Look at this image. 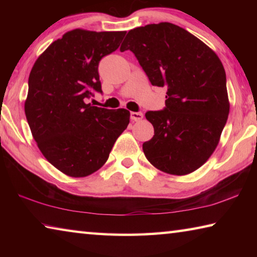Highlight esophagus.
I'll use <instances>...</instances> for the list:
<instances>
[{"mask_svg": "<svg viewBox=\"0 0 257 257\" xmlns=\"http://www.w3.org/2000/svg\"><path fill=\"white\" fill-rule=\"evenodd\" d=\"M144 118V114L142 112H132L130 113V119L133 121H141Z\"/></svg>", "mask_w": 257, "mask_h": 257, "instance_id": "obj_1", "label": "esophagus"}]
</instances>
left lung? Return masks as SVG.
Returning <instances> with one entry per match:
<instances>
[{"mask_svg":"<svg viewBox=\"0 0 257 257\" xmlns=\"http://www.w3.org/2000/svg\"><path fill=\"white\" fill-rule=\"evenodd\" d=\"M127 50L152 85L167 87L165 107L145 114L154 127L153 138L143 144L146 159L170 175L197 170L219 144L229 114L220 59L201 40L170 23L130 30L120 47Z\"/></svg>","mask_w":257,"mask_h":257,"instance_id":"obj_1","label":"left lung"}]
</instances>
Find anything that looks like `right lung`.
<instances>
[{"mask_svg": "<svg viewBox=\"0 0 257 257\" xmlns=\"http://www.w3.org/2000/svg\"><path fill=\"white\" fill-rule=\"evenodd\" d=\"M125 32L73 29L36 60L28 79L25 113L45 159L64 175L97 171L127 128L130 112L87 104L102 93L98 63L118 49Z\"/></svg>", "mask_w": 257, "mask_h": 257, "instance_id": "1", "label": "right lung"}]
</instances>
